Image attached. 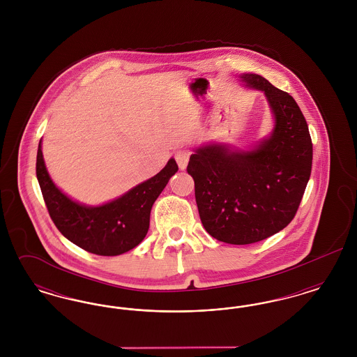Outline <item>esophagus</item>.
Listing matches in <instances>:
<instances>
[{
    "instance_id": "esophagus-1",
    "label": "esophagus",
    "mask_w": 357,
    "mask_h": 357,
    "mask_svg": "<svg viewBox=\"0 0 357 357\" xmlns=\"http://www.w3.org/2000/svg\"><path fill=\"white\" fill-rule=\"evenodd\" d=\"M188 159H190V151L188 150H181V151L175 153V160H176L181 170H186Z\"/></svg>"
}]
</instances>
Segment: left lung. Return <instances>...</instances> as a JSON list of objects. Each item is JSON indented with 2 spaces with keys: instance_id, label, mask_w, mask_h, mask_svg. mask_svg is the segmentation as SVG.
<instances>
[{
  "instance_id": "1",
  "label": "left lung",
  "mask_w": 357,
  "mask_h": 357,
  "mask_svg": "<svg viewBox=\"0 0 357 357\" xmlns=\"http://www.w3.org/2000/svg\"><path fill=\"white\" fill-rule=\"evenodd\" d=\"M246 88L262 91L274 126L249 150L207 143L194 150L187 172L195 183V201L211 237L248 245L287 227L305 191L313 146L296 100L257 73H242Z\"/></svg>"
}]
</instances>
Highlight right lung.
Returning <instances> with one entry per match:
<instances>
[{
    "instance_id": "1",
    "label": "right lung",
    "mask_w": 357,
    "mask_h": 357,
    "mask_svg": "<svg viewBox=\"0 0 357 357\" xmlns=\"http://www.w3.org/2000/svg\"><path fill=\"white\" fill-rule=\"evenodd\" d=\"M178 171L171 158L155 176L132 187L119 198L99 206L79 204L52 181L41 151L37 150L36 175L52 221L64 237L98 255H119L137 246L149 231L156 198Z\"/></svg>"
}]
</instances>
